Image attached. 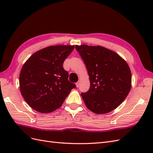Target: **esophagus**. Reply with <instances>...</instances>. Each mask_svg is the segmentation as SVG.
I'll use <instances>...</instances> for the list:
<instances>
[{"label": "esophagus", "mask_w": 153, "mask_h": 153, "mask_svg": "<svg viewBox=\"0 0 153 153\" xmlns=\"http://www.w3.org/2000/svg\"><path fill=\"white\" fill-rule=\"evenodd\" d=\"M79 82H77L76 83V87H79Z\"/></svg>", "instance_id": "34e87169"}]
</instances>
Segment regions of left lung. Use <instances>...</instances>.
<instances>
[{
  "label": "left lung",
  "mask_w": 153,
  "mask_h": 153,
  "mask_svg": "<svg viewBox=\"0 0 153 153\" xmlns=\"http://www.w3.org/2000/svg\"><path fill=\"white\" fill-rule=\"evenodd\" d=\"M89 76L90 87L82 93L87 108L106 114L120 106L131 87V74L126 62L112 51L100 46L76 45Z\"/></svg>",
  "instance_id": "left-lung-1"
}]
</instances>
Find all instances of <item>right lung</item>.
Returning a JSON list of instances; mask_svg holds the SVG:
<instances>
[{"instance_id": "add662e5", "label": "right lung", "mask_w": 153, "mask_h": 153, "mask_svg": "<svg viewBox=\"0 0 153 153\" xmlns=\"http://www.w3.org/2000/svg\"><path fill=\"white\" fill-rule=\"evenodd\" d=\"M74 48V45L48 47L31 55L24 64L19 74V88L24 100L35 110L54 111L76 88L63 68L65 59Z\"/></svg>"}]
</instances>
